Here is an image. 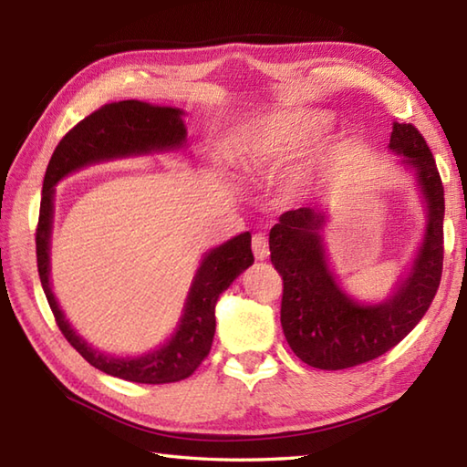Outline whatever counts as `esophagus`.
I'll use <instances>...</instances> for the list:
<instances>
[{
  "label": "esophagus",
  "instance_id": "obj_1",
  "mask_svg": "<svg viewBox=\"0 0 467 467\" xmlns=\"http://www.w3.org/2000/svg\"><path fill=\"white\" fill-rule=\"evenodd\" d=\"M253 253L256 261H265L266 256H269V239H266L263 233L253 236Z\"/></svg>",
  "mask_w": 467,
  "mask_h": 467
}]
</instances>
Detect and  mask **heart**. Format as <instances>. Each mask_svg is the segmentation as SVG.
I'll use <instances>...</instances> for the list:
<instances>
[{
	"mask_svg": "<svg viewBox=\"0 0 467 467\" xmlns=\"http://www.w3.org/2000/svg\"><path fill=\"white\" fill-rule=\"evenodd\" d=\"M327 124L325 116L303 118H266L259 122L244 146L246 166H271L289 162L305 152ZM311 181L309 171H301L295 178V184L305 186Z\"/></svg>",
	"mask_w": 467,
	"mask_h": 467,
	"instance_id": "b5f03b06",
	"label": "heart"
}]
</instances>
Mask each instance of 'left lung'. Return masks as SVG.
<instances>
[{"label": "left lung", "instance_id": "obj_1", "mask_svg": "<svg viewBox=\"0 0 467 467\" xmlns=\"http://www.w3.org/2000/svg\"><path fill=\"white\" fill-rule=\"evenodd\" d=\"M389 150L418 178L428 224L420 253L393 295L379 305L357 303L327 265L321 208L286 211L271 228V263L283 276L281 325L293 353L317 369L337 371L393 349L430 309L443 269V184L425 138L393 122Z\"/></svg>", "mask_w": 467, "mask_h": 467}]
</instances>
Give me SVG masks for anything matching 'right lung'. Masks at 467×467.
Listing matches in <instances>:
<instances>
[{"label":"right lung","mask_w":467,"mask_h":467,"mask_svg":"<svg viewBox=\"0 0 467 467\" xmlns=\"http://www.w3.org/2000/svg\"><path fill=\"white\" fill-rule=\"evenodd\" d=\"M182 110L171 106H152L140 100L112 102L86 116L69 130L49 158L44 176L42 204L36 231L37 273L42 289L52 309L59 331L84 359L108 375L132 383H174L191 377L211 351L216 319L218 296L244 269L254 263L251 251V233L216 246L198 266L191 293L186 296L184 313L174 335L161 349L142 357H112L94 349L67 323L52 293L49 283V234L54 218V186L64 176L96 162L114 158L176 150L186 142Z\"/></svg>","instance_id":"right-lung-1"}]
</instances>
